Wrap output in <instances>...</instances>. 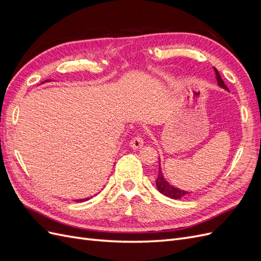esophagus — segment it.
I'll use <instances>...</instances> for the list:
<instances>
[{
	"instance_id": "34e87169",
	"label": "esophagus",
	"mask_w": 261,
	"mask_h": 261,
	"mask_svg": "<svg viewBox=\"0 0 261 261\" xmlns=\"http://www.w3.org/2000/svg\"><path fill=\"white\" fill-rule=\"evenodd\" d=\"M144 143H145L144 138L140 137V136H137V137H134V138L130 140L129 145H130V147L134 148V149H138V148L144 146Z\"/></svg>"
}]
</instances>
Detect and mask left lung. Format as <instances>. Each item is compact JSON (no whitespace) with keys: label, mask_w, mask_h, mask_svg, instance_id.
I'll list each match as a JSON object with an SVG mask.
<instances>
[{"label":"left lung","mask_w":261,"mask_h":261,"mask_svg":"<svg viewBox=\"0 0 261 261\" xmlns=\"http://www.w3.org/2000/svg\"><path fill=\"white\" fill-rule=\"evenodd\" d=\"M215 72H216V78H217L218 85L220 87H222V88L227 90V87L225 86L224 82L222 81V78H221V76H220L219 72L217 70V68H215ZM155 185H156L158 191H159L161 194H163L164 196L170 197V198H172V199H180L181 197H184L187 194H189L188 192L183 191V189H179V188H177L175 186L171 185L169 181L164 178V175H163V173L161 171L160 162H159V173H158V177L155 179Z\"/></svg>","instance_id":"left-lung-1"}]
</instances>
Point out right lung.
Returning <instances> with one entry per match:
<instances>
[{"mask_svg":"<svg viewBox=\"0 0 261 261\" xmlns=\"http://www.w3.org/2000/svg\"><path fill=\"white\" fill-rule=\"evenodd\" d=\"M46 82H50V80H48V81H44L43 83H46ZM42 83V84H43ZM89 198H85V199H77V200H75V201H86V200H88Z\"/></svg>","mask_w":261,"mask_h":261,"instance_id":"add662e5","label":"right lung"}]
</instances>
